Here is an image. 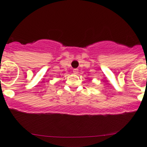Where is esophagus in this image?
I'll list each match as a JSON object with an SVG mask.
<instances>
[{"label": "esophagus", "instance_id": "esophagus-1", "mask_svg": "<svg viewBox=\"0 0 147 147\" xmlns=\"http://www.w3.org/2000/svg\"><path fill=\"white\" fill-rule=\"evenodd\" d=\"M78 72H79V70H78V69H73V73L74 74H78Z\"/></svg>", "mask_w": 147, "mask_h": 147}]
</instances>
